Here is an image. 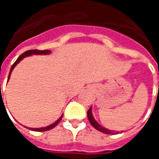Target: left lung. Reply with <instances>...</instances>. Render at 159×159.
I'll use <instances>...</instances> for the list:
<instances>
[{
    "label": "left lung",
    "mask_w": 159,
    "mask_h": 159,
    "mask_svg": "<svg viewBox=\"0 0 159 159\" xmlns=\"http://www.w3.org/2000/svg\"><path fill=\"white\" fill-rule=\"evenodd\" d=\"M88 118H89V123H91V125L94 128V129H96L97 130H99L100 132H102V133L107 134H116L118 133H122L123 131H114V130H111L108 129L107 128H105L103 127L101 124L97 122L96 120L94 119V117L93 116V113H92V107H90L89 110L88 111Z\"/></svg>",
    "instance_id": "8db88e82"
}]
</instances>
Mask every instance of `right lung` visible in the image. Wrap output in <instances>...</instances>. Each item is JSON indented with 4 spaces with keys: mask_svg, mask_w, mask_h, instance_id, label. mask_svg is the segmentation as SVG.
Segmentation results:
<instances>
[{
    "mask_svg": "<svg viewBox=\"0 0 159 159\" xmlns=\"http://www.w3.org/2000/svg\"><path fill=\"white\" fill-rule=\"evenodd\" d=\"M51 51L50 50H28V51H26V52H25L24 53H22L21 55L19 56V58L17 59V60H16L15 62H14V64L12 65V67H11V70H10V72H9V75H8V78H7V82L9 81V78H10V76H11V74H12V70L14 69V67H15L18 64H19L22 59H24L25 57H29V56H31L33 55V54H36V55H48V54H50L51 53ZM63 117V115H61L60 116V117H59V119L57 120V121H55L54 123H52V124H50V125H48V126L47 127H42V128H28V127H26L27 129H29L30 130H33V131H37V132H43V131H48V130L51 129H52V128H54V127L58 124V123L61 121V119H62Z\"/></svg>",
    "mask_w": 159,
    "mask_h": 159,
    "instance_id": "obj_1",
    "label": "right lung"
}]
</instances>
